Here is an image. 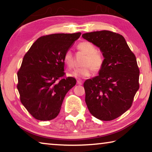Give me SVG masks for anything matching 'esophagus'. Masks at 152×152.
Masks as SVG:
<instances>
[{"label": "esophagus", "mask_w": 152, "mask_h": 152, "mask_svg": "<svg viewBox=\"0 0 152 152\" xmlns=\"http://www.w3.org/2000/svg\"><path fill=\"white\" fill-rule=\"evenodd\" d=\"M82 83H83V81L81 80H77V84H78V85H82Z\"/></svg>", "instance_id": "esophagus-1"}]
</instances>
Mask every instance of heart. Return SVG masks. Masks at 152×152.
Here are the masks:
<instances>
[{"mask_svg":"<svg viewBox=\"0 0 152 152\" xmlns=\"http://www.w3.org/2000/svg\"><path fill=\"white\" fill-rule=\"evenodd\" d=\"M78 48L86 54V57L82 63L83 66L74 69L68 74L69 76L76 78H84L91 76L92 70L94 72H98L101 70L104 64V58L101 53L97 51L96 47L92 43L88 42H81L78 45ZM63 60L68 68H72L74 59L70 51L68 50L65 53Z\"/></svg>","mask_w":152,"mask_h":152,"instance_id":"b5f03b06","label":"heart"}]
</instances>
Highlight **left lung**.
<instances>
[{"label": "left lung", "instance_id": "obj_1", "mask_svg": "<svg viewBox=\"0 0 152 152\" xmlns=\"http://www.w3.org/2000/svg\"><path fill=\"white\" fill-rule=\"evenodd\" d=\"M82 37L99 48L104 57L99 75L84 83L86 105L94 117L113 120L132 107L140 88L135 56L118 33L104 30L84 33Z\"/></svg>", "mask_w": 152, "mask_h": 152}]
</instances>
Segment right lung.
I'll return each mask as SVG.
<instances>
[{
    "label": "right lung",
    "mask_w": 152,
    "mask_h": 152,
    "mask_svg": "<svg viewBox=\"0 0 152 152\" xmlns=\"http://www.w3.org/2000/svg\"><path fill=\"white\" fill-rule=\"evenodd\" d=\"M80 35L42 36L25 55L17 73V89L20 102L35 119L50 121L57 117L66 93L76 85L73 77L64 78L63 58Z\"/></svg>",
    "instance_id": "right-lung-1"
}]
</instances>
